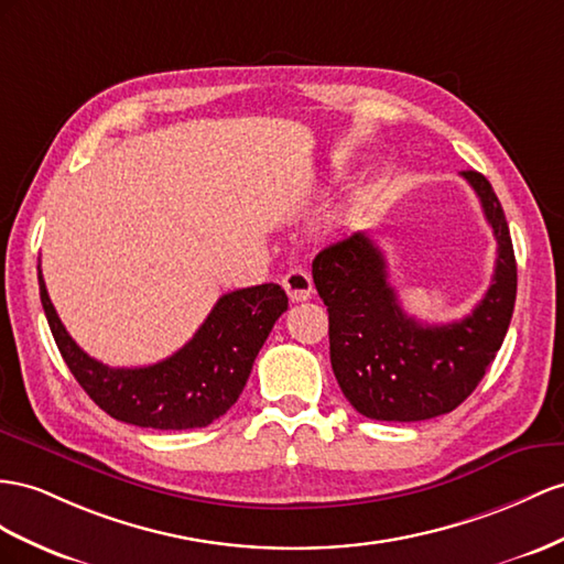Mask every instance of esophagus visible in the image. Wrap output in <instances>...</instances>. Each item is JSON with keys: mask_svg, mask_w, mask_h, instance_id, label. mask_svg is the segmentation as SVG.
Here are the masks:
<instances>
[{"mask_svg": "<svg viewBox=\"0 0 564 564\" xmlns=\"http://www.w3.org/2000/svg\"><path fill=\"white\" fill-rule=\"evenodd\" d=\"M283 288L288 297H291L293 302H302V300H310L312 293H314V283H312V276L305 271V269H291L283 276Z\"/></svg>", "mask_w": 564, "mask_h": 564, "instance_id": "34e87169", "label": "esophagus"}]
</instances>
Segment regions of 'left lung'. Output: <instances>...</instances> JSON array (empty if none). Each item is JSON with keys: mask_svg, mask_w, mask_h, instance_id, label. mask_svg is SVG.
<instances>
[{"mask_svg": "<svg viewBox=\"0 0 564 564\" xmlns=\"http://www.w3.org/2000/svg\"><path fill=\"white\" fill-rule=\"evenodd\" d=\"M498 242L496 273L469 316L429 326L402 312L386 257L367 234L328 245L312 262L328 307L330 367L350 405L379 422H422L465 402L508 334L517 262L505 212L479 171H462Z\"/></svg>", "mask_w": 564, "mask_h": 564, "instance_id": "1", "label": "left lung"}]
</instances>
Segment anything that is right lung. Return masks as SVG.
<instances>
[{
  "instance_id": "1",
  "label": "right lung",
  "mask_w": 564,
  "mask_h": 564,
  "mask_svg": "<svg viewBox=\"0 0 564 564\" xmlns=\"http://www.w3.org/2000/svg\"><path fill=\"white\" fill-rule=\"evenodd\" d=\"M42 310L66 367L95 405L126 424L159 431L207 426L236 405L273 324L288 310L285 291L262 283L226 293L178 352L150 367H107L68 336L37 267Z\"/></svg>"
}]
</instances>
